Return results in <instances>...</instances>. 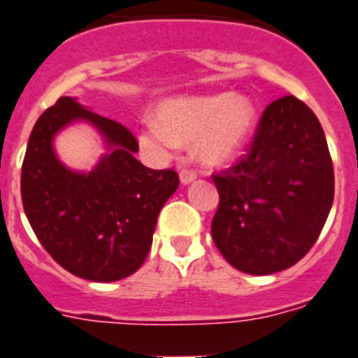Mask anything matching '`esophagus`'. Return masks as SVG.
<instances>
[{
    "label": "esophagus",
    "mask_w": 358,
    "mask_h": 358,
    "mask_svg": "<svg viewBox=\"0 0 358 358\" xmlns=\"http://www.w3.org/2000/svg\"><path fill=\"white\" fill-rule=\"evenodd\" d=\"M195 177H197V173L194 172V170H181L179 172V179H181V185H190V182L195 181Z\"/></svg>",
    "instance_id": "obj_1"
}]
</instances>
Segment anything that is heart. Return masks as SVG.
<instances>
[{"label":"heart","instance_id":"1","mask_svg":"<svg viewBox=\"0 0 358 358\" xmlns=\"http://www.w3.org/2000/svg\"><path fill=\"white\" fill-rule=\"evenodd\" d=\"M257 121V108L243 94L177 96L161 101L155 123L139 132L150 157L166 159L179 143L195 137V155L206 164H224L241 154Z\"/></svg>","mask_w":358,"mask_h":358}]
</instances>
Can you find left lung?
<instances>
[{
  "label": "left lung",
  "instance_id": "8db88e82",
  "mask_svg": "<svg viewBox=\"0 0 358 358\" xmlns=\"http://www.w3.org/2000/svg\"><path fill=\"white\" fill-rule=\"evenodd\" d=\"M213 181L219 208L212 237L222 257L250 275L293 266L315 244L335 194L317 115L293 96L270 103L250 154Z\"/></svg>",
  "mask_w": 358,
  "mask_h": 358
}]
</instances>
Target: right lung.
Wrapping results in <instances>:
<instances>
[{
    "instance_id": "1",
    "label": "right lung",
    "mask_w": 358,
    "mask_h": 358,
    "mask_svg": "<svg viewBox=\"0 0 358 358\" xmlns=\"http://www.w3.org/2000/svg\"><path fill=\"white\" fill-rule=\"evenodd\" d=\"M74 122L90 124L107 152L90 173L60 163L53 139ZM136 137L76 97H59L36 121L21 168L27 219L43 248L70 273L114 282L141 268L161 208L179 186L173 170L136 159Z\"/></svg>"
}]
</instances>
